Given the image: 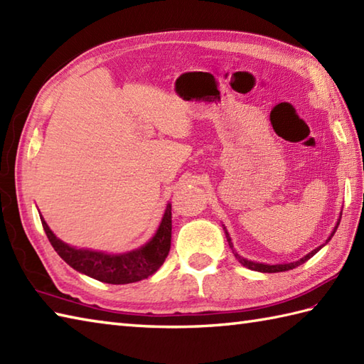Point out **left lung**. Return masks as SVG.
Here are the masks:
<instances>
[{"mask_svg": "<svg viewBox=\"0 0 364 364\" xmlns=\"http://www.w3.org/2000/svg\"><path fill=\"white\" fill-rule=\"evenodd\" d=\"M339 220H341V218H339ZM339 220H338V223H336V227L333 228V233L330 235V237L327 239L326 241V244L330 241L331 237H333V235H335V231L338 230V225H339ZM223 230H225V227H223ZM225 236H227V241H228V245L231 247V250H233V253H235V257L237 258V261L241 262L242 266H245L247 269H252V270H257V272H267V274H274V272H284V270H289V269H294V267H297V266H300V264H304L305 261H308L310 259L311 257H314V253H318L323 245L326 244H322L321 247H318V249H314L313 252H310L308 255H305L304 258H300L299 261H294V262H286V264H262V262H255V261H250V259H245V258H242L241 255H237L236 253V250L233 249V242H231V237H230V235H228V231L225 230Z\"/></svg>", "mask_w": 364, "mask_h": 364, "instance_id": "8db88e82", "label": "left lung"}]
</instances>
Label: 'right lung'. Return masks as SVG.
<instances>
[{"instance_id": "right-lung-1", "label": "right lung", "mask_w": 364, "mask_h": 364, "mask_svg": "<svg viewBox=\"0 0 364 364\" xmlns=\"http://www.w3.org/2000/svg\"><path fill=\"white\" fill-rule=\"evenodd\" d=\"M41 220L53 249L68 266L98 282L109 284L136 283L153 275L166 261L170 250V239H172V206L170 203L162 215L159 228L150 241L136 250L119 255L76 249L58 239L46 225L42 215Z\"/></svg>"}]
</instances>
